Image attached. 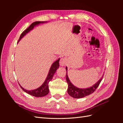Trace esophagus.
Returning <instances> with one entry per match:
<instances>
[{"label": "esophagus", "mask_w": 123, "mask_h": 123, "mask_svg": "<svg viewBox=\"0 0 123 123\" xmlns=\"http://www.w3.org/2000/svg\"><path fill=\"white\" fill-rule=\"evenodd\" d=\"M59 64H60V65L62 66H65L67 64V59L65 57H62L60 59V61H59Z\"/></svg>", "instance_id": "1"}]
</instances>
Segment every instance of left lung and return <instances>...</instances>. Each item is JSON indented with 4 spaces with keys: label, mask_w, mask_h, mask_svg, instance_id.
Masks as SVG:
<instances>
[{
    "label": "left lung",
    "mask_w": 123,
    "mask_h": 123,
    "mask_svg": "<svg viewBox=\"0 0 123 123\" xmlns=\"http://www.w3.org/2000/svg\"><path fill=\"white\" fill-rule=\"evenodd\" d=\"M66 80L68 84V94L72 97L75 98H81L85 97V96H88L92 94L93 93L98 86H99L100 83L101 82L102 80L103 77H101L97 83L95 85H94L93 86L86 89H80L79 88H77L71 83L68 76V72H67V67H66Z\"/></svg>",
    "instance_id": "obj_1"
}]
</instances>
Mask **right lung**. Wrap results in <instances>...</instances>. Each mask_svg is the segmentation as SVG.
Masks as SVG:
<instances>
[{
    "label": "right lung",
    "instance_id": "right-lung-1",
    "mask_svg": "<svg viewBox=\"0 0 123 123\" xmlns=\"http://www.w3.org/2000/svg\"><path fill=\"white\" fill-rule=\"evenodd\" d=\"M40 23H44V21H35L34 22V23H33L27 29H25V30L21 33L20 36V37L19 39H18V42H19L20 39L23 38L27 33L32 30L35 25H38ZM59 60H60V59H58V60L56 61L52 65L46 80L40 87L33 90H27L22 87L20 85V84H19L20 88L23 89V91H24L26 93H27L29 94L30 95L35 96V97H43V96H46V95H47L49 92V81H50L52 80V79H53V75L56 72V70L59 68Z\"/></svg>",
    "mask_w": 123,
    "mask_h": 123
}]
</instances>
